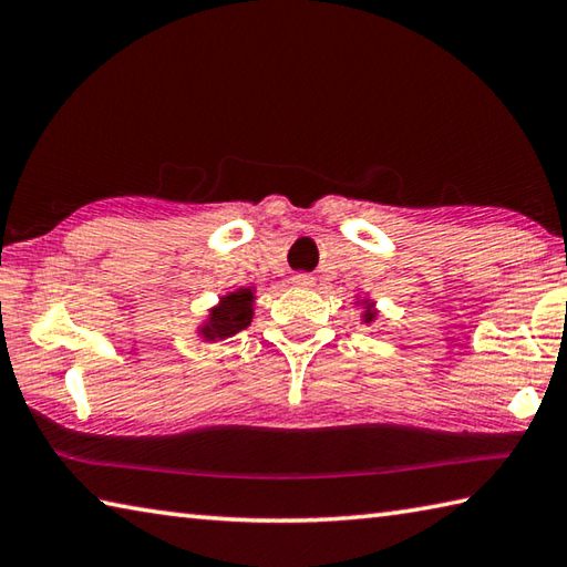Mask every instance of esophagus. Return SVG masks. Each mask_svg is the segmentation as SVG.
<instances>
[{
    "instance_id": "34e87169",
    "label": "esophagus",
    "mask_w": 567,
    "mask_h": 567,
    "mask_svg": "<svg viewBox=\"0 0 567 567\" xmlns=\"http://www.w3.org/2000/svg\"><path fill=\"white\" fill-rule=\"evenodd\" d=\"M293 284H296V286H311L313 279H311V276H308V274H296V276H293Z\"/></svg>"
}]
</instances>
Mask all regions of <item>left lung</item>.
I'll list each match as a JSON object with an SVG mask.
<instances>
[{"instance_id":"left-lung-1","label":"left lung","mask_w":567,"mask_h":567,"mask_svg":"<svg viewBox=\"0 0 567 567\" xmlns=\"http://www.w3.org/2000/svg\"><path fill=\"white\" fill-rule=\"evenodd\" d=\"M365 316H368V320H370V318H372V313H365Z\"/></svg>"}]
</instances>
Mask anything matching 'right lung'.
<instances>
[{
    "label": "right lung",
    "instance_id": "add662e5",
    "mask_svg": "<svg viewBox=\"0 0 567 567\" xmlns=\"http://www.w3.org/2000/svg\"><path fill=\"white\" fill-rule=\"evenodd\" d=\"M251 301H254L251 288H244V291H237V293L224 298L221 306L212 311L209 326L205 328V336L207 338H227V336L239 333L241 328H247L251 320Z\"/></svg>",
    "mask_w": 567,
    "mask_h": 567
}]
</instances>
